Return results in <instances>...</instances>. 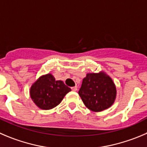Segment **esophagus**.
<instances>
[{
	"mask_svg": "<svg viewBox=\"0 0 147 147\" xmlns=\"http://www.w3.org/2000/svg\"><path fill=\"white\" fill-rule=\"evenodd\" d=\"M72 90H73V91H76V90H78V87H77V86H74V87L72 88Z\"/></svg>",
	"mask_w": 147,
	"mask_h": 147,
	"instance_id": "1",
	"label": "esophagus"
}]
</instances>
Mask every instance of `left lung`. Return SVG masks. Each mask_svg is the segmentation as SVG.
<instances>
[{
	"instance_id": "left-lung-1",
	"label": "left lung",
	"mask_w": 147,
	"mask_h": 147,
	"mask_svg": "<svg viewBox=\"0 0 147 147\" xmlns=\"http://www.w3.org/2000/svg\"><path fill=\"white\" fill-rule=\"evenodd\" d=\"M78 94L88 109L98 112L113 105L117 96V89L112 78L101 71L86 74Z\"/></svg>"
}]
</instances>
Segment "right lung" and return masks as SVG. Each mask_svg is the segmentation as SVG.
Instances as JSON below:
<instances>
[{
	"label": "right lung",
	"mask_w": 147,
	"mask_h": 147,
	"mask_svg": "<svg viewBox=\"0 0 147 147\" xmlns=\"http://www.w3.org/2000/svg\"><path fill=\"white\" fill-rule=\"evenodd\" d=\"M71 91L61 80H56L53 75H41L32 84L30 95L32 101L41 109L49 110L56 107L67 93Z\"/></svg>",
	"instance_id": "right-lung-1"
}]
</instances>
